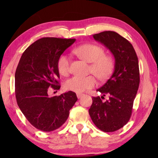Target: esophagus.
Returning a JSON list of instances; mask_svg holds the SVG:
<instances>
[{"instance_id": "esophagus-1", "label": "esophagus", "mask_w": 158, "mask_h": 158, "mask_svg": "<svg viewBox=\"0 0 158 158\" xmlns=\"http://www.w3.org/2000/svg\"><path fill=\"white\" fill-rule=\"evenodd\" d=\"M83 96V94H79V93H78V94H77V98H81V97Z\"/></svg>"}]
</instances>
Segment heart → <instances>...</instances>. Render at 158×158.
Returning a JSON list of instances; mask_svg holds the SVG:
<instances>
[{
    "label": "heart",
    "instance_id": "b5f03b06",
    "mask_svg": "<svg viewBox=\"0 0 158 158\" xmlns=\"http://www.w3.org/2000/svg\"><path fill=\"white\" fill-rule=\"evenodd\" d=\"M75 53L84 61L89 62L90 72L101 81L106 80L111 75L114 66L111 56L105 55V49L101 46L94 44H84L77 47ZM58 72L66 76L70 72V59L66 55H61L57 62ZM96 85V80L93 75L85 77L74 76L64 83L67 90L76 93H82L93 88Z\"/></svg>",
    "mask_w": 158,
    "mask_h": 158
}]
</instances>
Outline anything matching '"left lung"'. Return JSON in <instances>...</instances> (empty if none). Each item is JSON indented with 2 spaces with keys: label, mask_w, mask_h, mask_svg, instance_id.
I'll return each instance as SVG.
<instances>
[{
  "label": "left lung",
  "mask_w": 158,
  "mask_h": 158,
  "mask_svg": "<svg viewBox=\"0 0 158 158\" xmlns=\"http://www.w3.org/2000/svg\"><path fill=\"white\" fill-rule=\"evenodd\" d=\"M106 47L115 58L111 76L98 91L110 98L102 102L93 97L89 115L101 131L112 132L122 128L131 116L133 103L139 85L138 58L132 44L115 31H106L93 35Z\"/></svg>",
  "instance_id": "1"
}]
</instances>
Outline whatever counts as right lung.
Returning <instances> with one entry per match:
<instances>
[{"label":"right lung","mask_w":158,"mask_h":158,"mask_svg":"<svg viewBox=\"0 0 158 158\" xmlns=\"http://www.w3.org/2000/svg\"><path fill=\"white\" fill-rule=\"evenodd\" d=\"M75 42V39H40L26 49L17 66V104L30 124L40 130L52 131L60 128L77 100L73 91L52 97L48 94L51 88H60L57 60Z\"/></svg>","instance_id":"right-lung-1"}]
</instances>
